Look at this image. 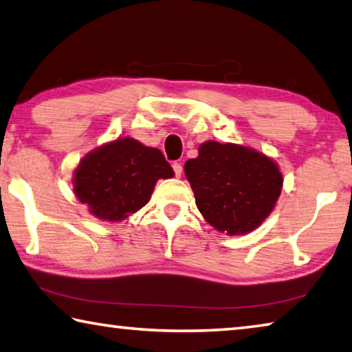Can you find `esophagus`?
<instances>
[{"label":"esophagus","instance_id":"esophagus-1","mask_svg":"<svg viewBox=\"0 0 352 352\" xmlns=\"http://www.w3.org/2000/svg\"><path fill=\"white\" fill-rule=\"evenodd\" d=\"M172 169H174V172H175V177H182V172H183V166H182V163L175 162L174 164H172Z\"/></svg>","mask_w":352,"mask_h":352}]
</instances>
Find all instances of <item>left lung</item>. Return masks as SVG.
<instances>
[{"label": "left lung", "instance_id": "obj_1", "mask_svg": "<svg viewBox=\"0 0 352 352\" xmlns=\"http://www.w3.org/2000/svg\"><path fill=\"white\" fill-rule=\"evenodd\" d=\"M195 205L220 233L247 234L269 217L283 189V174L267 155L239 144L206 141L184 163Z\"/></svg>", "mask_w": 352, "mask_h": 352}]
</instances>
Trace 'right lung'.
I'll use <instances>...</instances> for the list:
<instances>
[{
	"label": "right lung",
	"mask_w": 352,
	"mask_h": 352,
	"mask_svg": "<svg viewBox=\"0 0 352 352\" xmlns=\"http://www.w3.org/2000/svg\"><path fill=\"white\" fill-rule=\"evenodd\" d=\"M174 170L164 155L133 138H118L94 148L74 170L73 188L94 217L119 222L140 211L160 178Z\"/></svg>",
	"instance_id": "1"
}]
</instances>
